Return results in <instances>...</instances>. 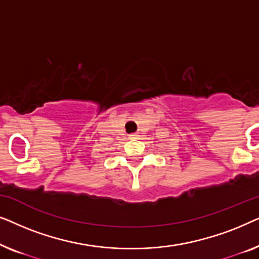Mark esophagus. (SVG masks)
<instances>
[{"label": "esophagus", "mask_w": 259, "mask_h": 259, "mask_svg": "<svg viewBox=\"0 0 259 259\" xmlns=\"http://www.w3.org/2000/svg\"><path fill=\"white\" fill-rule=\"evenodd\" d=\"M128 138H130V139H137L138 136H137V134H130Z\"/></svg>", "instance_id": "obj_1"}]
</instances>
